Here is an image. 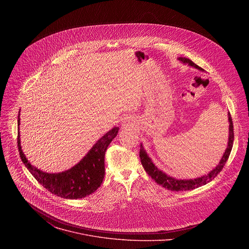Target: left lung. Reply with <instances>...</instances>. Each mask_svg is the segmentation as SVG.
I'll return each instance as SVG.
<instances>
[{"instance_id":"8db88e82","label":"left lung","mask_w":249,"mask_h":249,"mask_svg":"<svg viewBox=\"0 0 249 249\" xmlns=\"http://www.w3.org/2000/svg\"><path fill=\"white\" fill-rule=\"evenodd\" d=\"M182 63L188 64L192 67H195L198 70H202L199 66L195 64L192 60L186 57H179L178 58ZM228 122H229V137H228V144L225 149V152L217 164V166L213 169L209 174L206 176H203L201 178H195V179H177V178H171L167 176L165 173L160 171L151 161V159L146 154L145 150L143 149L142 144L140 145V159L142 163V167L144 171L147 173V175L152 178L157 184L161 185L165 189H168L170 191L175 192H183V191H189L194 190L196 188H198L200 186H203L210 181H212L213 178H215L223 169L226 161L228 160V157L230 155L232 146H233V141H234V128H233V122L230 113H228Z\"/></svg>"}]
</instances>
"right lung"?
I'll use <instances>...</instances> for the list:
<instances>
[{
    "mask_svg": "<svg viewBox=\"0 0 249 249\" xmlns=\"http://www.w3.org/2000/svg\"><path fill=\"white\" fill-rule=\"evenodd\" d=\"M20 124V111L18 126ZM19 129V128H18ZM119 127H114L106 133L88 153L71 169L59 174H48L34 167L25 156L18 131V149L20 157L34 178L52 194L67 198L77 199L94 193L103 183L105 178V155L107 146L117 136Z\"/></svg>",
    "mask_w": 249,
    "mask_h": 249,
    "instance_id": "add662e5",
    "label": "right lung"
}]
</instances>
